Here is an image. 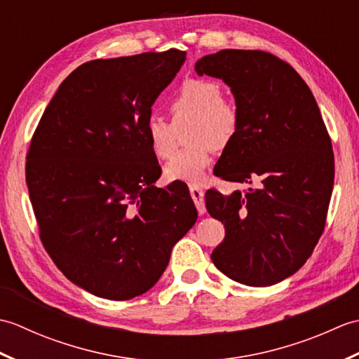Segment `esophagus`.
Wrapping results in <instances>:
<instances>
[{
  "instance_id": "esophagus-1",
  "label": "esophagus",
  "mask_w": 359,
  "mask_h": 359,
  "mask_svg": "<svg viewBox=\"0 0 359 359\" xmlns=\"http://www.w3.org/2000/svg\"><path fill=\"white\" fill-rule=\"evenodd\" d=\"M189 194H191L193 201L196 203L197 211L203 215L205 212V201H203V189L199 188L197 185H189Z\"/></svg>"
}]
</instances>
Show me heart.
Instances as JSON below:
<instances>
[{"instance_id":"1","label":"heart","mask_w":359,"mask_h":359,"mask_svg":"<svg viewBox=\"0 0 359 359\" xmlns=\"http://www.w3.org/2000/svg\"><path fill=\"white\" fill-rule=\"evenodd\" d=\"M170 112L175 125L191 121L188 126V148L180 149L165 166L171 180L197 184L211 165L212 149H224L238 135L241 114L230 98L222 95L220 83L208 79L185 80L170 100ZM144 134L152 152L168 158L175 148L174 126L158 116L144 121Z\"/></svg>"}]
</instances>
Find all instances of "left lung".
<instances>
[{"instance_id":"1","label":"left lung","mask_w":359,"mask_h":359,"mask_svg":"<svg viewBox=\"0 0 359 359\" xmlns=\"http://www.w3.org/2000/svg\"><path fill=\"white\" fill-rule=\"evenodd\" d=\"M196 72L222 79L241 114L216 175L250 185L205 194L225 226L211 261L241 284L273 285L306 264L324 231L334 177L330 135L307 83L273 53L219 50L201 58Z\"/></svg>"}]
</instances>
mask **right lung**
<instances>
[{
  "mask_svg": "<svg viewBox=\"0 0 359 359\" xmlns=\"http://www.w3.org/2000/svg\"><path fill=\"white\" fill-rule=\"evenodd\" d=\"M170 49L93 60L60 85L38 123L26 184L40 239L60 270L111 301L162 276L197 211L188 188H157L144 121L185 62Z\"/></svg>",
  "mask_w": 359,
  "mask_h": 359,
  "instance_id": "obj_1",
  "label": "right lung"
}]
</instances>
